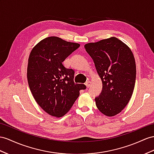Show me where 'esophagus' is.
I'll return each instance as SVG.
<instances>
[{
	"mask_svg": "<svg viewBox=\"0 0 154 154\" xmlns=\"http://www.w3.org/2000/svg\"><path fill=\"white\" fill-rule=\"evenodd\" d=\"M90 84H91V82L88 81H87V82H86L85 85L86 86V87H87V88H89L90 86Z\"/></svg>",
	"mask_w": 154,
	"mask_h": 154,
	"instance_id": "esophagus-1",
	"label": "esophagus"
}]
</instances>
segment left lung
<instances>
[{
  "label": "left lung",
  "instance_id": "left-lung-1",
  "mask_svg": "<svg viewBox=\"0 0 154 154\" xmlns=\"http://www.w3.org/2000/svg\"><path fill=\"white\" fill-rule=\"evenodd\" d=\"M93 59L103 88L95 98L98 110L107 116L120 113L131 99L135 88L136 64L129 47L115 37L85 45Z\"/></svg>",
  "mask_w": 154,
  "mask_h": 154
}]
</instances>
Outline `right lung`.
<instances>
[{"instance_id": "right-lung-1", "label": "right lung", "mask_w": 154, "mask_h": 154, "mask_svg": "<svg viewBox=\"0 0 154 154\" xmlns=\"http://www.w3.org/2000/svg\"><path fill=\"white\" fill-rule=\"evenodd\" d=\"M79 47V43L51 36L37 43L30 53L27 67L30 90L39 107L53 116H64L80 90L86 88L84 84L75 83V72L62 64Z\"/></svg>"}]
</instances>
